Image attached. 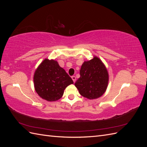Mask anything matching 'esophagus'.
Returning <instances> with one entry per match:
<instances>
[{"mask_svg": "<svg viewBox=\"0 0 147 147\" xmlns=\"http://www.w3.org/2000/svg\"><path fill=\"white\" fill-rule=\"evenodd\" d=\"M72 80L74 81V83L75 82V81H76V77H75V76H72Z\"/></svg>", "mask_w": 147, "mask_h": 147, "instance_id": "obj_1", "label": "esophagus"}]
</instances>
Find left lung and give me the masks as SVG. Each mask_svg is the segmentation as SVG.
<instances>
[{"instance_id":"8db88e82","label":"left lung","mask_w":147,"mask_h":147,"mask_svg":"<svg viewBox=\"0 0 147 147\" xmlns=\"http://www.w3.org/2000/svg\"><path fill=\"white\" fill-rule=\"evenodd\" d=\"M75 86L82 96L89 99L99 98L104 94L109 83V74L105 65L96 56L84 61Z\"/></svg>"}]
</instances>
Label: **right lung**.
I'll return each instance as SVG.
<instances>
[{
	"instance_id": "obj_1",
	"label": "right lung",
	"mask_w": 147,
	"mask_h": 147,
	"mask_svg": "<svg viewBox=\"0 0 147 147\" xmlns=\"http://www.w3.org/2000/svg\"><path fill=\"white\" fill-rule=\"evenodd\" d=\"M34 83L40 97L53 102L61 99L65 88L74 82L56 61L45 59L35 70Z\"/></svg>"
}]
</instances>
